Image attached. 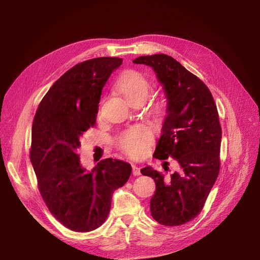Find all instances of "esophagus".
I'll return each instance as SVG.
<instances>
[{"label": "esophagus", "instance_id": "esophagus-1", "mask_svg": "<svg viewBox=\"0 0 260 260\" xmlns=\"http://www.w3.org/2000/svg\"><path fill=\"white\" fill-rule=\"evenodd\" d=\"M132 168H133V175H135V176H138V175H140V174H141V172H140V168H139L138 166L133 165V166H132Z\"/></svg>", "mask_w": 260, "mask_h": 260}]
</instances>
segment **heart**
I'll use <instances>...</instances> for the list:
<instances>
[{
	"mask_svg": "<svg viewBox=\"0 0 260 260\" xmlns=\"http://www.w3.org/2000/svg\"><path fill=\"white\" fill-rule=\"evenodd\" d=\"M149 83L147 79L138 71L127 70L123 72L117 80L116 89L125 101L133 105L137 102H143L148 92ZM165 111V103L157 100L152 105V113L160 116ZM152 135L143 125H134L119 135L117 145L125 154L138 157L143 152L147 143L151 141Z\"/></svg>",
	"mask_w": 260,
	"mask_h": 260,
	"instance_id": "heart-1",
	"label": "heart"
}]
</instances>
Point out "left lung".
I'll return each instance as SVG.
<instances>
[{
    "mask_svg": "<svg viewBox=\"0 0 260 260\" xmlns=\"http://www.w3.org/2000/svg\"><path fill=\"white\" fill-rule=\"evenodd\" d=\"M133 62L153 67L168 99L154 158L173 157L179 163V171L170 177L149 167L141 170L156 183L151 213L160 224L181 225L202 211L219 175L221 126L217 106L208 86L168 54L142 56Z\"/></svg>",
    "mask_w": 260,
    "mask_h": 260,
    "instance_id": "obj_1",
    "label": "left lung"
}]
</instances>
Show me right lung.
Segmentation results:
<instances>
[{
  "label": "right lung",
  "mask_w": 260,
  "mask_h": 260,
  "mask_svg": "<svg viewBox=\"0 0 260 260\" xmlns=\"http://www.w3.org/2000/svg\"><path fill=\"white\" fill-rule=\"evenodd\" d=\"M121 58L78 63L62 75L40 102L31 128L30 161L49 212L74 232L93 231L111 210L112 195L132 174L129 163L101 160L91 172L80 165V138L97 119L102 88Z\"/></svg>",
  "instance_id": "add662e5"
}]
</instances>
